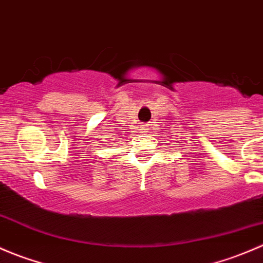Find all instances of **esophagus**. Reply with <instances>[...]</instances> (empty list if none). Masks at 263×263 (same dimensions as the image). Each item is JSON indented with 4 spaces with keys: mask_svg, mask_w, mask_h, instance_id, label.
I'll use <instances>...</instances> for the list:
<instances>
[{
    "mask_svg": "<svg viewBox=\"0 0 263 263\" xmlns=\"http://www.w3.org/2000/svg\"><path fill=\"white\" fill-rule=\"evenodd\" d=\"M142 132H146V128H145V127H142Z\"/></svg>",
    "mask_w": 263,
    "mask_h": 263,
    "instance_id": "1",
    "label": "esophagus"
}]
</instances>
